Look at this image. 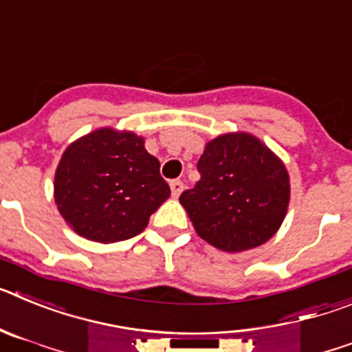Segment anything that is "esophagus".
I'll return each instance as SVG.
<instances>
[{"label":"esophagus","instance_id":"34e87169","mask_svg":"<svg viewBox=\"0 0 352 352\" xmlns=\"http://www.w3.org/2000/svg\"><path fill=\"white\" fill-rule=\"evenodd\" d=\"M170 192H173L174 197H179V194L183 192V182H179V179H173V182H170Z\"/></svg>","mask_w":352,"mask_h":352}]
</instances>
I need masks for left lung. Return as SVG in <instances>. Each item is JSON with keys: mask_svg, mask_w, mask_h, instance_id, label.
<instances>
[{"mask_svg": "<svg viewBox=\"0 0 352 352\" xmlns=\"http://www.w3.org/2000/svg\"><path fill=\"white\" fill-rule=\"evenodd\" d=\"M201 179L179 195L194 229L226 252L266 243L287 213L291 185L284 162L257 138L223 133L197 162Z\"/></svg>", "mask_w": 352, "mask_h": 352, "instance_id": "left-lung-1", "label": "left lung"}]
</instances>
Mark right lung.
<instances>
[{
	"label": "right lung",
	"mask_w": 352,
	"mask_h": 352,
	"mask_svg": "<svg viewBox=\"0 0 352 352\" xmlns=\"http://www.w3.org/2000/svg\"><path fill=\"white\" fill-rule=\"evenodd\" d=\"M170 195L160 162L133 132L98 129L65 149L54 176V199L79 236L116 243L144 231Z\"/></svg>",
	"instance_id": "add662e5"
}]
</instances>
